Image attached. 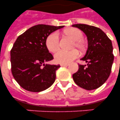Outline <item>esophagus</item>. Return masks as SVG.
<instances>
[{
  "mask_svg": "<svg viewBox=\"0 0 120 120\" xmlns=\"http://www.w3.org/2000/svg\"><path fill=\"white\" fill-rule=\"evenodd\" d=\"M61 67H65V66H68V64H60Z\"/></svg>",
  "mask_w": 120,
  "mask_h": 120,
  "instance_id": "obj_1",
  "label": "esophagus"
}]
</instances>
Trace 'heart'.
Masks as SVG:
<instances>
[{"label":"heart","mask_w":120,"mask_h":120,"mask_svg":"<svg viewBox=\"0 0 120 120\" xmlns=\"http://www.w3.org/2000/svg\"><path fill=\"white\" fill-rule=\"evenodd\" d=\"M65 34L73 40L71 49L77 48L79 51H83L85 49V44L82 40L83 35L82 31L76 28H71L65 31ZM46 45L48 50L51 52H55L60 47V40L57 32H53L47 37ZM79 56V52L76 50L70 51L59 50L55 54V62L59 64H68Z\"/></svg>","instance_id":"1"}]
</instances>
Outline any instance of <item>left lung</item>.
Wrapping results in <instances>:
<instances>
[{
  "label": "left lung",
  "instance_id": "left-lung-1",
  "mask_svg": "<svg viewBox=\"0 0 120 120\" xmlns=\"http://www.w3.org/2000/svg\"><path fill=\"white\" fill-rule=\"evenodd\" d=\"M72 27L83 31L88 40L87 51L81 58L87 64L79 65V70L73 75V79L82 88L97 89L107 80L112 71L114 60L112 41L98 27L81 23Z\"/></svg>",
  "mask_w": 120,
  "mask_h": 120
}]
</instances>
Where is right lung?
I'll return each instance as SVG.
<instances>
[{
  "mask_svg": "<svg viewBox=\"0 0 120 120\" xmlns=\"http://www.w3.org/2000/svg\"><path fill=\"white\" fill-rule=\"evenodd\" d=\"M64 26L39 24L19 35L10 51L11 71L23 89L40 92L54 83L60 65L45 64L53 60L46 45L47 37Z\"/></svg>",
  "mask_w": 120,
  "mask_h": 120,
  "instance_id": "right-lung-1",
  "label": "right lung"
}]
</instances>
